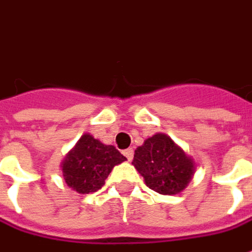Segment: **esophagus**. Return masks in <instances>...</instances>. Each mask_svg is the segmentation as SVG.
I'll list each match as a JSON object with an SVG mask.
<instances>
[{"mask_svg":"<svg viewBox=\"0 0 252 252\" xmlns=\"http://www.w3.org/2000/svg\"><path fill=\"white\" fill-rule=\"evenodd\" d=\"M123 154L126 156V158L128 161H131L132 157H133V150H132V149H126V150L123 151Z\"/></svg>","mask_w":252,"mask_h":252,"instance_id":"34e87169","label":"esophagus"}]
</instances>
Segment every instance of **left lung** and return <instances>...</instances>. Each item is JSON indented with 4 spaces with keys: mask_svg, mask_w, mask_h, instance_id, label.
<instances>
[{
    "mask_svg": "<svg viewBox=\"0 0 252 252\" xmlns=\"http://www.w3.org/2000/svg\"><path fill=\"white\" fill-rule=\"evenodd\" d=\"M132 163L146 186L162 195L183 191L193 175L192 159L163 133H157L138 147Z\"/></svg>",
    "mask_w": 252,
    "mask_h": 252,
    "instance_id": "left-lung-1",
    "label": "left lung"
}]
</instances>
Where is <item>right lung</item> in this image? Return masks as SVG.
<instances>
[{"label":"right lung","mask_w":252,"mask_h":252,"mask_svg":"<svg viewBox=\"0 0 252 252\" xmlns=\"http://www.w3.org/2000/svg\"><path fill=\"white\" fill-rule=\"evenodd\" d=\"M126 158L114 146H106L86 133L63 162L65 183L79 193L101 189L114 165Z\"/></svg>","instance_id":"add662e5"}]
</instances>
